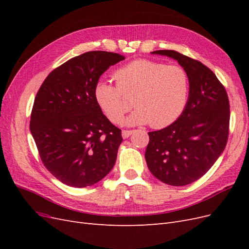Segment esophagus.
<instances>
[{
	"mask_svg": "<svg viewBox=\"0 0 249 249\" xmlns=\"http://www.w3.org/2000/svg\"><path fill=\"white\" fill-rule=\"evenodd\" d=\"M132 133H133V131L132 130H124L123 131V138H129L131 135H132Z\"/></svg>",
	"mask_w": 249,
	"mask_h": 249,
	"instance_id": "esophagus-1",
	"label": "esophagus"
}]
</instances>
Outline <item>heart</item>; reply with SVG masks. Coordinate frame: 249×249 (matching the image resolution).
<instances>
[{
	"label": "heart",
	"instance_id": "1",
	"mask_svg": "<svg viewBox=\"0 0 249 249\" xmlns=\"http://www.w3.org/2000/svg\"><path fill=\"white\" fill-rule=\"evenodd\" d=\"M114 79L116 86L106 81L97 83L94 95L105 114L117 124L134 103L137 110L127 124L149 123L154 129H162L180 116L189 97V76L178 65L139 59L117 70Z\"/></svg>",
	"mask_w": 249,
	"mask_h": 249
}]
</instances>
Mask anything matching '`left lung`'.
Masks as SVG:
<instances>
[{
    "label": "left lung",
    "instance_id": "obj_1",
    "mask_svg": "<svg viewBox=\"0 0 249 249\" xmlns=\"http://www.w3.org/2000/svg\"><path fill=\"white\" fill-rule=\"evenodd\" d=\"M184 67L189 99L170 125L149 132L145 160L150 172L171 186L191 184L206 175L222 154L230 132V102L221 82L208 66L172 50L155 51Z\"/></svg>",
    "mask_w": 249,
    "mask_h": 249
}]
</instances>
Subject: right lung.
Returning <instances> with one entry per match:
<instances>
[{"mask_svg":"<svg viewBox=\"0 0 249 249\" xmlns=\"http://www.w3.org/2000/svg\"><path fill=\"white\" fill-rule=\"evenodd\" d=\"M124 59L103 51L73 57L50 72L35 96L30 130L44 166L67 186H91L114 166L122 130L103 114L94 89Z\"/></svg>","mask_w":249,"mask_h":249,"instance_id":"right-lung-1","label":"right lung"}]
</instances>
